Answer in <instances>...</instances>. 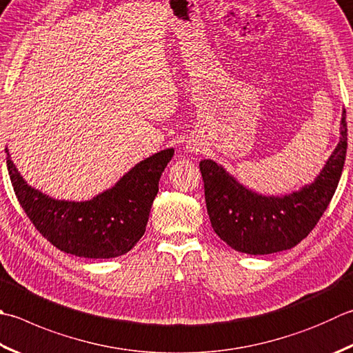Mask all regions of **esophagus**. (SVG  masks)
Segmentation results:
<instances>
[{
  "instance_id": "1",
  "label": "esophagus",
  "mask_w": 353,
  "mask_h": 353,
  "mask_svg": "<svg viewBox=\"0 0 353 353\" xmlns=\"http://www.w3.org/2000/svg\"><path fill=\"white\" fill-rule=\"evenodd\" d=\"M192 149H195V148H192Z\"/></svg>"
}]
</instances>
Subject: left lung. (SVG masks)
Returning a JSON list of instances; mask_svg holds the SVG:
<instances>
[{
	"label": "left lung",
	"instance_id": "1",
	"mask_svg": "<svg viewBox=\"0 0 353 353\" xmlns=\"http://www.w3.org/2000/svg\"><path fill=\"white\" fill-rule=\"evenodd\" d=\"M340 143L315 181L283 196H265L236 181L214 159L199 163L208 214L215 234L232 249L249 255L288 250L310 234L334 196L347 150L343 110Z\"/></svg>",
	"mask_w": 353,
	"mask_h": 353
}]
</instances>
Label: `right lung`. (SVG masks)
Instances as JSON below:
<instances>
[{"label":"right lung","instance_id":"add662e5","mask_svg":"<svg viewBox=\"0 0 353 353\" xmlns=\"http://www.w3.org/2000/svg\"><path fill=\"white\" fill-rule=\"evenodd\" d=\"M8 170L15 195L37 230L57 249L83 258H115L144 235L158 183L174 149L135 164L115 185L88 201L55 199L28 184L13 164Z\"/></svg>","mask_w":353,"mask_h":353}]
</instances>
